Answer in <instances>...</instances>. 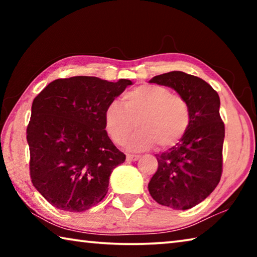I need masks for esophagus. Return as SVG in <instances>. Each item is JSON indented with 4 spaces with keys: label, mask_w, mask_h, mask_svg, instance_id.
Segmentation results:
<instances>
[{
    "label": "esophagus",
    "mask_w": 257,
    "mask_h": 257,
    "mask_svg": "<svg viewBox=\"0 0 257 257\" xmlns=\"http://www.w3.org/2000/svg\"><path fill=\"white\" fill-rule=\"evenodd\" d=\"M138 159H139V155L127 154V161H129V162H133V161H137Z\"/></svg>",
    "instance_id": "obj_1"
}]
</instances>
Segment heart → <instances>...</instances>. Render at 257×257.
<instances>
[{
  "label": "heart",
  "instance_id": "b5f03b06",
  "mask_svg": "<svg viewBox=\"0 0 257 257\" xmlns=\"http://www.w3.org/2000/svg\"><path fill=\"white\" fill-rule=\"evenodd\" d=\"M104 110V127L113 143L123 145L135 124L137 130L128 142L132 151H145L158 144L160 150L177 145L190 123L188 103L170 89L158 85H141Z\"/></svg>",
  "mask_w": 257,
  "mask_h": 257
}]
</instances>
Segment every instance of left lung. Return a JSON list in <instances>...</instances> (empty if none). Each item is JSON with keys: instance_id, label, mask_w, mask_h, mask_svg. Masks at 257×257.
<instances>
[{"instance_id": "1", "label": "left lung", "mask_w": 257, "mask_h": 257, "mask_svg": "<svg viewBox=\"0 0 257 257\" xmlns=\"http://www.w3.org/2000/svg\"><path fill=\"white\" fill-rule=\"evenodd\" d=\"M150 82L171 87L186 99L190 111L185 136L155 155L159 168L149 184L150 194L161 205L188 210L215 189L222 175L224 123L220 97L206 81L182 71L155 76Z\"/></svg>"}]
</instances>
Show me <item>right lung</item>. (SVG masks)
I'll return each instance as SVG.
<instances>
[{
	"label": "right lung",
	"mask_w": 257,
	"mask_h": 257,
	"mask_svg": "<svg viewBox=\"0 0 257 257\" xmlns=\"http://www.w3.org/2000/svg\"><path fill=\"white\" fill-rule=\"evenodd\" d=\"M77 76L50 82L34 98L27 127L30 179L54 207L82 212L105 197L125 155L104 127V110L132 85Z\"/></svg>",
	"instance_id": "1"
}]
</instances>
